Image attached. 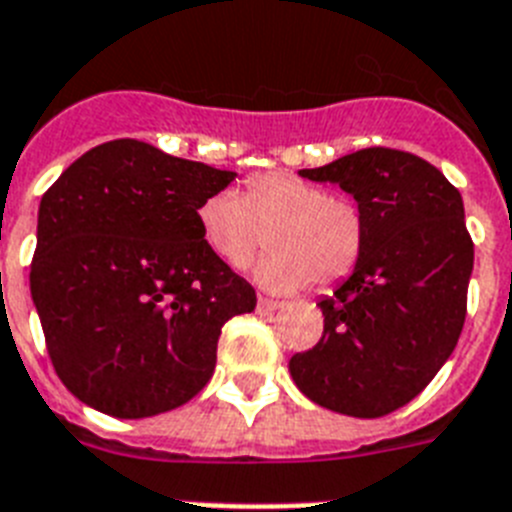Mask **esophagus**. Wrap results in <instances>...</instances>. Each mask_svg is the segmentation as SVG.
<instances>
[{
  "label": "esophagus",
  "mask_w": 512,
  "mask_h": 512,
  "mask_svg": "<svg viewBox=\"0 0 512 512\" xmlns=\"http://www.w3.org/2000/svg\"><path fill=\"white\" fill-rule=\"evenodd\" d=\"M283 304L281 302H276V299H265V296H260V299H257V309H260V312H276V309H281Z\"/></svg>",
  "instance_id": "esophagus-1"
}]
</instances>
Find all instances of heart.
<instances>
[{
  "mask_svg": "<svg viewBox=\"0 0 512 512\" xmlns=\"http://www.w3.org/2000/svg\"><path fill=\"white\" fill-rule=\"evenodd\" d=\"M197 229L213 257L234 270L252 260L268 229L270 252L257 263L255 281L273 294L302 289L312 278L336 281L354 268L364 244L356 203L291 171L249 176L244 195H208L197 205Z\"/></svg>",
  "mask_w": 512,
  "mask_h": 512,
  "instance_id": "b5f03b06",
  "label": "heart"
}]
</instances>
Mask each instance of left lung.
<instances>
[{"mask_svg":"<svg viewBox=\"0 0 512 512\" xmlns=\"http://www.w3.org/2000/svg\"><path fill=\"white\" fill-rule=\"evenodd\" d=\"M299 176L354 197L364 244L333 299L317 302L320 343L291 356L289 372L322 409L385 416L427 388L461 336L474 270L461 192L424 158L390 148Z\"/></svg>","mask_w":512,"mask_h":512,"instance_id":"left-lung-1","label":"left lung"}]
</instances>
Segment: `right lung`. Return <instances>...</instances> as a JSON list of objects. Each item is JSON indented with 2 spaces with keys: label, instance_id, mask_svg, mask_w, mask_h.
I'll return each mask as SVG.
<instances>
[{
  "label": "right lung",
  "instance_id": "add662e5",
  "mask_svg": "<svg viewBox=\"0 0 512 512\" xmlns=\"http://www.w3.org/2000/svg\"><path fill=\"white\" fill-rule=\"evenodd\" d=\"M234 176L127 137L88 150L41 197L30 296L77 401L143 419L205 388L223 322L257 304L197 229V205Z\"/></svg>",
  "mask_w": 512,
  "mask_h": 512
}]
</instances>
